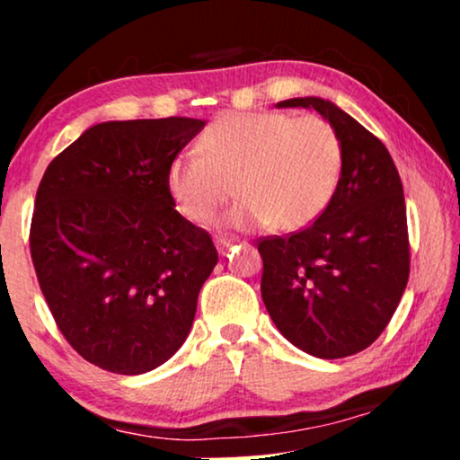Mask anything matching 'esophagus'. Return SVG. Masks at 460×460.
<instances>
[{
	"instance_id": "obj_1",
	"label": "esophagus",
	"mask_w": 460,
	"mask_h": 460,
	"mask_svg": "<svg viewBox=\"0 0 460 460\" xmlns=\"http://www.w3.org/2000/svg\"><path fill=\"white\" fill-rule=\"evenodd\" d=\"M236 243V238H226V236H219V238H216V249L219 251V253H226V251H228L232 244Z\"/></svg>"
}]
</instances>
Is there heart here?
<instances>
[{
	"label": "heart",
	"instance_id": "heart-1",
	"mask_svg": "<svg viewBox=\"0 0 460 460\" xmlns=\"http://www.w3.org/2000/svg\"><path fill=\"white\" fill-rule=\"evenodd\" d=\"M199 150L178 155L167 169L169 194L192 224L209 222L236 192L243 200L226 216L230 228H307L341 180V142L312 115L232 112L207 128Z\"/></svg>",
	"mask_w": 460,
	"mask_h": 460
}]
</instances>
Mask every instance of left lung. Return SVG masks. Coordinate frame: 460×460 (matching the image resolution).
<instances>
[{
	"instance_id": "left-lung-1",
	"label": "left lung",
	"mask_w": 460,
	"mask_h": 460,
	"mask_svg": "<svg viewBox=\"0 0 460 460\" xmlns=\"http://www.w3.org/2000/svg\"><path fill=\"white\" fill-rule=\"evenodd\" d=\"M279 109H314L341 142L337 192L312 226L257 244L261 299L276 329L305 354L335 360L381 335L408 282L404 188L392 155L331 100H282Z\"/></svg>"
}]
</instances>
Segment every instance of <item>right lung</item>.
I'll return each instance as SVG.
<instances>
[{
	"label": "right lung",
	"mask_w": 460,
	"mask_h": 460,
	"mask_svg": "<svg viewBox=\"0 0 460 460\" xmlns=\"http://www.w3.org/2000/svg\"><path fill=\"white\" fill-rule=\"evenodd\" d=\"M203 128L188 117L92 125L37 188L41 293L73 349L111 373H148L181 348L217 263L167 188L169 165Z\"/></svg>",
	"instance_id": "obj_1"
}]
</instances>
